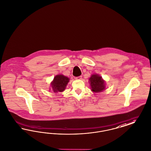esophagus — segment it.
<instances>
[{
  "label": "esophagus",
  "instance_id": "esophagus-1",
  "mask_svg": "<svg viewBox=\"0 0 151 151\" xmlns=\"http://www.w3.org/2000/svg\"><path fill=\"white\" fill-rule=\"evenodd\" d=\"M82 76H79V77H76V78H75V79H77V80H79V79H82Z\"/></svg>",
  "mask_w": 151,
  "mask_h": 151
}]
</instances>
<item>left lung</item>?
<instances>
[{
    "label": "left lung",
    "instance_id": "1",
    "mask_svg": "<svg viewBox=\"0 0 151 151\" xmlns=\"http://www.w3.org/2000/svg\"><path fill=\"white\" fill-rule=\"evenodd\" d=\"M91 90L95 92L102 91L105 89V82L101 77L98 74H93L89 79Z\"/></svg>",
    "mask_w": 151,
    "mask_h": 151
}]
</instances>
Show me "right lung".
Here are the masks:
<instances>
[{
  "instance_id": "add662e5",
  "label": "right lung",
  "mask_w": 151,
  "mask_h": 151,
  "mask_svg": "<svg viewBox=\"0 0 151 151\" xmlns=\"http://www.w3.org/2000/svg\"><path fill=\"white\" fill-rule=\"evenodd\" d=\"M69 79L63 75H57L55 77L51 86L53 92H62L65 88Z\"/></svg>"
}]
</instances>
